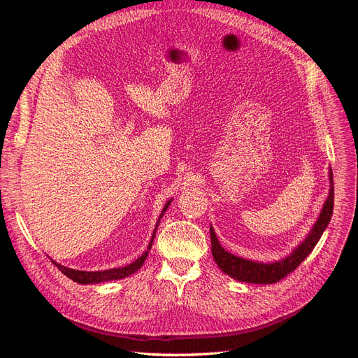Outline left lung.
<instances>
[{"instance_id": "8db88e82", "label": "left lung", "mask_w": 358, "mask_h": 358, "mask_svg": "<svg viewBox=\"0 0 358 358\" xmlns=\"http://www.w3.org/2000/svg\"><path fill=\"white\" fill-rule=\"evenodd\" d=\"M333 203H334V188H333V173L330 170V192L326 200V204L320 213V218L313 225L309 236L301 242L299 248H296L289 257L285 259H280L276 263H257L251 262V259H245L241 257H236L230 252H227L225 249L220 245L218 239L213 229H210V242H212V255L215 258L216 264L220 266L224 273L230 275L231 278L242 280V282L249 284H275L279 282L280 279H284L287 275L299 267V264L305 259L312 249L315 248L324 230L327 229V225L331 220L333 213Z\"/></svg>"}]
</instances>
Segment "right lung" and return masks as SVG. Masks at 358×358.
Listing matches in <instances>:
<instances>
[{"label": "right lung", "mask_w": 358, "mask_h": 358, "mask_svg": "<svg viewBox=\"0 0 358 358\" xmlns=\"http://www.w3.org/2000/svg\"><path fill=\"white\" fill-rule=\"evenodd\" d=\"M170 204V201H167V206ZM167 206L164 209H162V212H164L167 209ZM162 216V215H161ZM159 216V218H161ZM158 227V225H157ZM157 230V229H155ZM154 237H155V231L152 234V239H150V243L148 246V251H145L142 254V257H138L134 263L128 264L125 267H119V268H110V270H104V272H82V270H73V268H69V267H64L55 262H52L53 264H55L61 272L69 276L70 279H73L74 282H79V284H99V282H104V280H113V279H122L125 276H129L133 275L134 272H137V270L143 266L145 259L149 254V249L152 248V242H154Z\"/></svg>", "instance_id": "1"}]
</instances>
